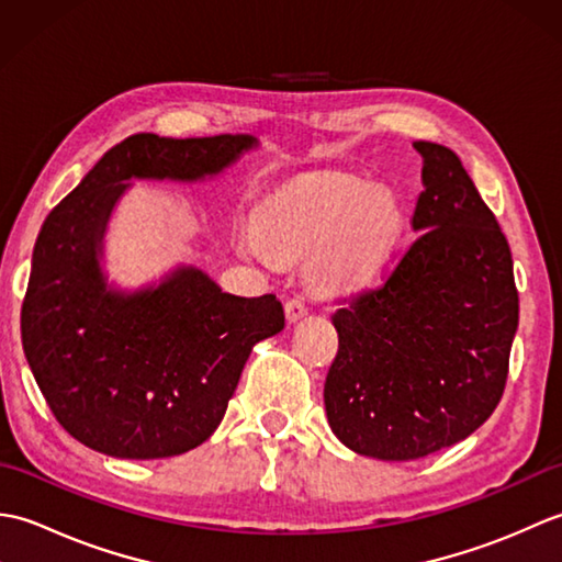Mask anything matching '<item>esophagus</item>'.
Returning <instances> with one entry per match:
<instances>
[{"label": "esophagus", "mask_w": 562, "mask_h": 562, "mask_svg": "<svg viewBox=\"0 0 562 562\" xmlns=\"http://www.w3.org/2000/svg\"><path fill=\"white\" fill-rule=\"evenodd\" d=\"M306 314H308V306L304 302V296H292V300H288V304H284V316H288L290 324L304 318Z\"/></svg>", "instance_id": "esophagus-1"}]
</instances>
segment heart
<instances>
[{"label":"heart","instance_id":"1","mask_svg":"<svg viewBox=\"0 0 562 562\" xmlns=\"http://www.w3.org/2000/svg\"><path fill=\"white\" fill-rule=\"evenodd\" d=\"M401 232V210L386 193L362 195L360 186L290 190L270 198L256 226L238 234L244 256L266 262L272 256H312V274L328 290L367 284L384 268Z\"/></svg>","mask_w":562,"mask_h":562}]
</instances>
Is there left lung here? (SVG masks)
I'll use <instances>...</instances> for the list:
<instances>
[{
  "label": "left lung",
  "instance_id": "left-lung-1",
  "mask_svg": "<svg viewBox=\"0 0 562 562\" xmlns=\"http://www.w3.org/2000/svg\"><path fill=\"white\" fill-rule=\"evenodd\" d=\"M423 154L417 236L379 288L333 314L338 355L324 403L345 447L384 461L423 459L475 432L507 384L519 324L509 244L461 159Z\"/></svg>",
  "mask_w": 562,
  "mask_h": 562
}]
</instances>
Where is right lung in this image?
Segmentation results:
<instances>
[{"instance_id": "right-lung-1", "label": "right lung", "mask_w": 562, "mask_h": 562, "mask_svg": "<svg viewBox=\"0 0 562 562\" xmlns=\"http://www.w3.org/2000/svg\"><path fill=\"white\" fill-rule=\"evenodd\" d=\"M250 147L256 139L246 135H133L43 222L21 342L57 423L83 447L117 459L195 449L222 423L254 345L284 328L274 294L234 296L198 268L125 294L105 284L99 266L123 181H198Z\"/></svg>"}]
</instances>
